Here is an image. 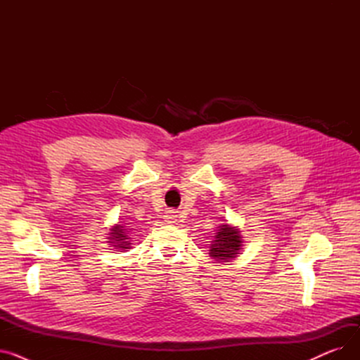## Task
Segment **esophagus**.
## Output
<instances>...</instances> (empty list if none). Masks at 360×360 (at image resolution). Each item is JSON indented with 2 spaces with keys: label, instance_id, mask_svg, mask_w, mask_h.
I'll return each instance as SVG.
<instances>
[{
  "label": "esophagus",
  "instance_id": "obj_1",
  "mask_svg": "<svg viewBox=\"0 0 360 360\" xmlns=\"http://www.w3.org/2000/svg\"><path fill=\"white\" fill-rule=\"evenodd\" d=\"M165 219H166L167 223H175V221H176V214H175V212H169V213L165 216Z\"/></svg>",
  "mask_w": 360,
  "mask_h": 360
}]
</instances>
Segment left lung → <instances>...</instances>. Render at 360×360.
<instances>
[{"label": "left lung", "mask_w": 360, "mask_h": 360, "mask_svg": "<svg viewBox=\"0 0 360 360\" xmlns=\"http://www.w3.org/2000/svg\"><path fill=\"white\" fill-rule=\"evenodd\" d=\"M240 243L242 239L239 232L228 224H221L212 243L210 257H213L217 261L228 262L236 258L240 250Z\"/></svg>", "instance_id": "8db88e82"}]
</instances>
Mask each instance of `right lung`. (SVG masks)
Segmentation results:
<instances>
[{
	"mask_svg": "<svg viewBox=\"0 0 360 360\" xmlns=\"http://www.w3.org/2000/svg\"><path fill=\"white\" fill-rule=\"evenodd\" d=\"M109 235H110L109 242L113 243V247H115L117 250H129L128 239H131V238H128V231H127V228H124V226H121V224L113 226Z\"/></svg>",
	"mask_w": 360,
	"mask_h": 360,
	"instance_id": "right-lung-1",
	"label": "right lung"
}]
</instances>
